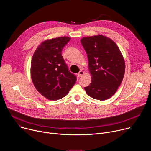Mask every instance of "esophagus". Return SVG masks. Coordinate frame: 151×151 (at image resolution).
I'll use <instances>...</instances> for the list:
<instances>
[{
  "mask_svg": "<svg viewBox=\"0 0 151 151\" xmlns=\"http://www.w3.org/2000/svg\"><path fill=\"white\" fill-rule=\"evenodd\" d=\"M83 74H84V72H83L82 70H81V71H79V72L78 73V76L79 78H80V77H81Z\"/></svg>",
  "mask_w": 151,
  "mask_h": 151,
  "instance_id": "1",
  "label": "esophagus"
}]
</instances>
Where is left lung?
<instances>
[{
	"instance_id": "obj_1",
	"label": "left lung",
	"mask_w": 151,
	"mask_h": 151,
	"mask_svg": "<svg viewBox=\"0 0 151 151\" xmlns=\"http://www.w3.org/2000/svg\"><path fill=\"white\" fill-rule=\"evenodd\" d=\"M81 42L87 54L92 75L91 83L84 89L93 99H108L116 93L124 78L122 55L115 43L103 35L84 37Z\"/></svg>"
}]
</instances>
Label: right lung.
<instances>
[{
	"label": "right lung",
	"instance_id": "1",
	"mask_svg": "<svg viewBox=\"0 0 151 151\" xmlns=\"http://www.w3.org/2000/svg\"><path fill=\"white\" fill-rule=\"evenodd\" d=\"M70 38L58 37L42 42L34 52L31 77L37 91L51 100L66 96L76 81L63 59L61 51Z\"/></svg>",
	"mask_w": 151,
	"mask_h": 151
}]
</instances>
